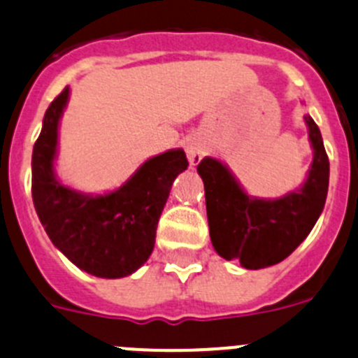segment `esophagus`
I'll use <instances>...</instances> for the list:
<instances>
[{
	"instance_id": "34e87169",
	"label": "esophagus",
	"mask_w": 358,
	"mask_h": 358,
	"mask_svg": "<svg viewBox=\"0 0 358 358\" xmlns=\"http://www.w3.org/2000/svg\"><path fill=\"white\" fill-rule=\"evenodd\" d=\"M185 150H187V157H189L190 164L196 166V164H199L201 159L204 157L206 145H204V142H201V140L192 138L189 143H187Z\"/></svg>"
}]
</instances>
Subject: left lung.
Returning <instances> with one entry per match:
<instances>
[{
	"label": "left lung",
	"mask_w": 358,
	"mask_h": 358,
	"mask_svg": "<svg viewBox=\"0 0 358 358\" xmlns=\"http://www.w3.org/2000/svg\"><path fill=\"white\" fill-rule=\"evenodd\" d=\"M313 150L301 187L277 199L249 196L229 166L204 157L197 173L204 182L209 236L215 251L241 266L259 270L280 263L294 251L319 220L329 189V159L319 126L305 115Z\"/></svg>",
	"instance_id": "left-lung-1"
}]
</instances>
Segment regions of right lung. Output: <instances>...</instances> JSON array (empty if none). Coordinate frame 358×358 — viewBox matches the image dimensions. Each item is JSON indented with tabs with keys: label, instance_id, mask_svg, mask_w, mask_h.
I'll list each match as a JSON object with an SVG mask.
<instances>
[{
	"label": "right lung",
	"instance_id": "1",
	"mask_svg": "<svg viewBox=\"0 0 358 358\" xmlns=\"http://www.w3.org/2000/svg\"><path fill=\"white\" fill-rule=\"evenodd\" d=\"M69 86L50 103L32 149V202L53 246L78 268L102 279L131 275L152 255L159 216L185 171L183 149L147 159L119 189L85 194L55 175L59 124Z\"/></svg>",
	"mask_w": 358,
	"mask_h": 358
}]
</instances>
